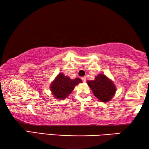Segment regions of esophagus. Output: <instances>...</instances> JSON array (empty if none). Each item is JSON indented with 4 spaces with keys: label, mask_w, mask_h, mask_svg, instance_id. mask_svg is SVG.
Here are the masks:
<instances>
[{
    "label": "esophagus",
    "mask_w": 149,
    "mask_h": 149,
    "mask_svg": "<svg viewBox=\"0 0 149 149\" xmlns=\"http://www.w3.org/2000/svg\"><path fill=\"white\" fill-rule=\"evenodd\" d=\"M81 79H82L83 81L85 82V81H86V77H81Z\"/></svg>",
    "instance_id": "obj_1"
}]
</instances>
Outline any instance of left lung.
Listing matches in <instances>:
<instances>
[{"mask_svg": "<svg viewBox=\"0 0 149 149\" xmlns=\"http://www.w3.org/2000/svg\"><path fill=\"white\" fill-rule=\"evenodd\" d=\"M87 84L100 101L108 102L114 97L116 93L115 85L112 81L104 74H99L95 77V80L87 81Z\"/></svg>", "mask_w": 149, "mask_h": 149, "instance_id": "obj_1", "label": "left lung"}]
</instances>
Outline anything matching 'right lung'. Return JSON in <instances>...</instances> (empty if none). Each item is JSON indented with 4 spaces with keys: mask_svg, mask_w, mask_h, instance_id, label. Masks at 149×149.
<instances>
[{
    "mask_svg": "<svg viewBox=\"0 0 149 149\" xmlns=\"http://www.w3.org/2000/svg\"><path fill=\"white\" fill-rule=\"evenodd\" d=\"M81 82L82 80L79 78L71 79L69 77L60 73L50 85V90L56 99L62 100L68 97L75 85Z\"/></svg>",
    "mask_w": 149,
    "mask_h": 149,
    "instance_id": "1",
    "label": "right lung"
}]
</instances>
